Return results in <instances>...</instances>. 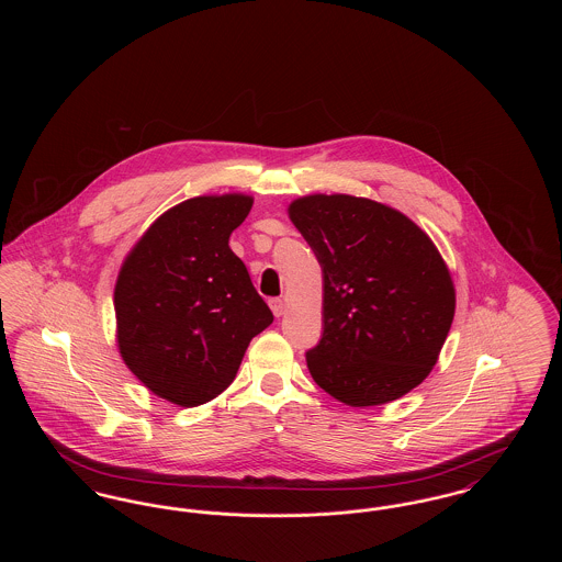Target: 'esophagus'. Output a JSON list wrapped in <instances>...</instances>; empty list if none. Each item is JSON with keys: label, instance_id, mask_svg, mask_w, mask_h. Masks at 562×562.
Listing matches in <instances>:
<instances>
[{"label": "esophagus", "instance_id": "34e87169", "mask_svg": "<svg viewBox=\"0 0 562 562\" xmlns=\"http://www.w3.org/2000/svg\"><path fill=\"white\" fill-rule=\"evenodd\" d=\"M269 307H271V312H273L276 318H280V316L286 312V305H284L282 299H269Z\"/></svg>", "mask_w": 562, "mask_h": 562}]
</instances>
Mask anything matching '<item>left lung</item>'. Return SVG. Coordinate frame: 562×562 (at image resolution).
Segmentation results:
<instances>
[{
	"instance_id": "1",
	"label": "left lung",
	"mask_w": 562,
	"mask_h": 562,
	"mask_svg": "<svg viewBox=\"0 0 562 562\" xmlns=\"http://www.w3.org/2000/svg\"><path fill=\"white\" fill-rule=\"evenodd\" d=\"M322 268V330L307 369L326 394L376 406L417 387L454 316L451 273L404 214L367 198L305 195L289 206Z\"/></svg>"
}]
</instances>
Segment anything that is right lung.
Here are the masks:
<instances>
[{
	"label": "right lung",
	"mask_w": 562,
	"mask_h": 562,
	"mask_svg": "<svg viewBox=\"0 0 562 562\" xmlns=\"http://www.w3.org/2000/svg\"><path fill=\"white\" fill-rule=\"evenodd\" d=\"M240 193L181 202L136 241L115 284L117 346L154 394L181 406L216 398L250 339L273 322L229 236L250 213Z\"/></svg>",
	"instance_id": "obj_1"
}]
</instances>
